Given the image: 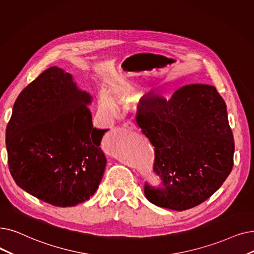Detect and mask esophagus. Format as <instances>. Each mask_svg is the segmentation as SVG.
<instances>
[{
    "mask_svg": "<svg viewBox=\"0 0 254 254\" xmlns=\"http://www.w3.org/2000/svg\"><path fill=\"white\" fill-rule=\"evenodd\" d=\"M124 127H126V128H127V129H137V127L135 126V124H133L131 123V121H127V123L124 125Z\"/></svg>",
    "mask_w": 254,
    "mask_h": 254,
    "instance_id": "esophagus-1",
    "label": "esophagus"
}]
</instances>
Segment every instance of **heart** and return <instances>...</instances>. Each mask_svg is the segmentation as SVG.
Returning a JSON list of instances; mask_svg holds the SVG:
<instances>
[{"instance_id": "heart-1", "label": "heart", "mask_w": 254, "mask_h": 254, "mask_svg": "<svg viewBox=\"0 0 254 254\" xmlns=\"http://www.w3.org/2000/svg\"><path fill=\"white\" fill-rule=\"evenodd\" d=\"M139 85L134 81L123 80L111 83L108 87L107 93L101 92L97 98V111L103 117L110 118L115 114L114 103H127L137 96ZM152 100H147L145 106H149Z\"/></svg>"}]
</instances>
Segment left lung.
<instances>
[{"mask_svg": "<svg viewBox=\"0 0 254 254\" xmlns=\"http://www.w3.org/2000/svg\"><path fill=\"white\" fill-rule=\"evenodd\" d=\"M136 120L154 146L153 171L162 181L160 188L144 185L151 203L175 211L194 207L211 197L233 169V131L214 86L186 85L169 101L158 97Z\"/></svg>", "mask_w": 254, "mask_h": 254, "instance_id": "8db88e82", "label": "left lung"}]
</instances>
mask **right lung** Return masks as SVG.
<instances>
[{
	"instance_id": "obj_1",
	"label": "right lung",
	"mask_w": 254,
	"mask_h": 254,
	"mask_svg": "<svg viewBox=\"0 0 254 254\" xmlns=\"http://www.w3.org/2000/svg\"><path fill=\"white\" fill-rule=\"evenodd\" d=\"M90 94L53 66L20 92L6 128L11 175L21 189L55 206H74L95 193L107 159L93 127Z\"/></svg>"
}]
</instances>
